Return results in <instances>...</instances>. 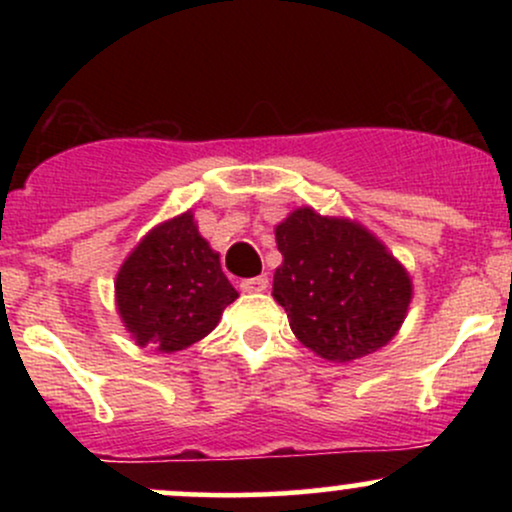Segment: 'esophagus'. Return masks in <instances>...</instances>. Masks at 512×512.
<instances>
[{"label": "esophagus", "instance_id": "obj_1", "mask_svg": "<svg viewBox=\"0 0 512 512\" xmlns=\"http://www.w3.org/2000/svg\"><path fill=\"white\" fill-rule=\"evenodd\" d=\"M267 286H269L267 276H252V279L240 281V289H243L245 293H262V291H267Z\"/></svg>", "mask_w": 512, "mask_h": 512}]
</instances>
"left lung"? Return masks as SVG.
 I'll return each mask as SVG.
<instances>
[{
	"label": "left lung",
	"mask_w": 512,
	"mask_h": 512,
	"mask_svg": "<svg viewBox=\"0 0 512 512\" xmlns=\"http://www.w3.org/2000/svg\"><path fill=\"white\" fill-rule=\"evenodd\" d=\"M281 267L276 303L291 330L327 361H356L395 337L411 301V279L363 226L298 209L276 226Z\"/></svg>",
	"instance_id": "left-lung-1"
}]
</instances>
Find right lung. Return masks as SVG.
Returning <instances> with one entry per match:
<instances>
[{"instance_id":"add662e5","label":"right lung","mask_w":512,"mask_h":512,"mask_svg":"<svg viewBox=\"0 0 512 512\" xmlns=\"http://www.w3.org/2000/svg\"><path fill=\"white\" fill-rule=\"evenodd\" d=\"M115 296L137 344L170 354L207 337L238 291L187 211L161 223L134 248L117 274Z\"/></svg>"}]
</instances>
